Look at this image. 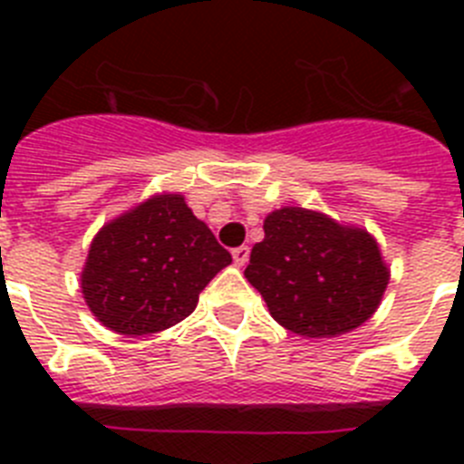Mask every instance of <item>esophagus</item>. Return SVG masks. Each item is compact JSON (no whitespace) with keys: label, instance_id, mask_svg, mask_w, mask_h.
I'll return each mask as SVG.
<instances>
[{"label":"esophagus","instance_id":"34e87169","mask_svg":"<svg viewBox=\"0 0 464 464\" xmlns=\"http://www.w3.org/2000/svg\"><path fill=\"white\" fill-rule=\"evenodd\" d=\"M248 256H251L248 246H239V248H235V251H232V257H235L237 267H244L246 262H248Z\"/></svg>","mask_w":464,"mask_h":464}]
</instances>
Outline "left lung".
Returning <instances> with one entry per match:
<instances>
[{
	"instance_id": "1",
	"label": "left lung",
	"mask_w": 464,
	"mask_h": 464,
	"mask_svg": "<svg viewBox=\"0 0 464 464\" xmlns=\"http://www.w3.org/2000/svg\"><path fill=\"white\" fill-rule=\"evenodd\" d=\"M262 227L244 274L278 325L299 337H337L379 309L391 272L364 229L302 207L272 211Z\"/></svg>"
}]
</instances>
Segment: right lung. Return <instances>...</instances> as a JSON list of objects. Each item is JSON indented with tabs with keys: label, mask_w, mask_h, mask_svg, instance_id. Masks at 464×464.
Segmentation results:
<instances>
[{
	"label": "right lung",
	"mask_w": 464,
	"mask_h": 464,
	"mask_svg": "<svg viewBox=\"0 0 464 464\" xmlns=\"http://www.w3.org/2000/svg\"><path fill=\"white\" fill-rule=\"evenodd\" d=\"M229 262L232 256L181 195H155L97 232L81 290L109 330L153 334L188 318Z\"/></svg>",
	"instance_id": "add662e5"
}]
</instances>
